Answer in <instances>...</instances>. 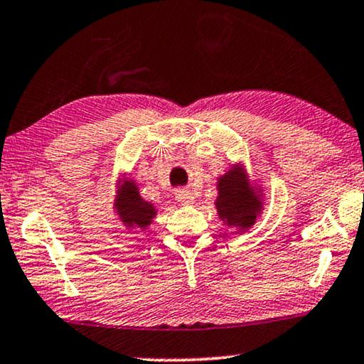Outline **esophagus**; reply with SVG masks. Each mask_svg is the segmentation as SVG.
I'll return each instance as SVG.
<instances>
[{
	"label": "esophagus",
	"instance_id": "obj_1",
	"mask_svg": "<svg viewBox=\"0 0 364 364\" xmlns=\"http://www.w3.org/2000/svg\"><path fill=\"white\" fill-rule=\"evenodd\" d=\"M176 200H178V203H181V205H185V206L195 205V196H193V193L190 190H178Z\"/></svg>",
	"mask_w": 364,
	"mask_h": 364
}]
</instances>
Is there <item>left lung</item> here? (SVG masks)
<instances>
[{
    "label": "left lung",
    "instance_id": "obj_1",
    "mask_svg": "<svg viewBox=\"0 0 364 364\" xmlns=\"http://www.w3.org/2000/svg\"><path fill=\"white\" fill-rule=\"evenodd\" d=\"M216 215L235 232H248L266 210V195L258 179L250 176L243 161L231 163L216 178Z\"/></svg>",
    "mask_w": 364,
    "mask_h": 364
}]
</instances>
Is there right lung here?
Segmentation results:
<instances>
[{"instance_id": "right-lung-1", "label": "right lung", "mask_w": 364, "mask_h": 364, "mask_svg": "<svg viewBox=\"0 0 364 364\" xmlns=\"http://www.w3.org/2000/svg\"><path fill=\"white\" fill-rule=\"evenodd\" d=\"M113 211L128 232L148 230L158 215V208L144 200L136 179L128 173H119L116 176Z\"/></svg>"}]
</instances>
